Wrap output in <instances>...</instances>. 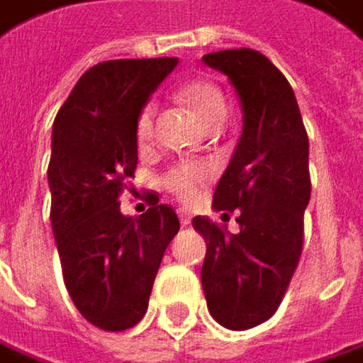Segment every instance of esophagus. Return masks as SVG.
Returning a JSON list of instances; mask_svg holds the SVG:
<instances>
[{
    "label": "esophagus",
    "instance_id": "obj_1",
    "mask_svg": "<svg viewBox=\"0 0 363 363\" xmlns=\"http://www.w3.org/2000/svg\"><path fill=\"white\" fill-rule=\"evenodd\" d=\"M179 218H181L182 226H189V224H191V218H193V216H191V212H189V210H179Z\"/></svg>",
    "mask_w": 363,
    "mask_h": 363
}]
</instances>
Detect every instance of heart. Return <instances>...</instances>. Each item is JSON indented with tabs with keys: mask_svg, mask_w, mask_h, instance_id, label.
Wrapping results in <instances>:
<instances>
[{
	"mask_svg": "<svg viewBox=\"0 0 363 363\" xmlns=\"http://www.w3.org/2000/svg\"><path fill=\"white\" fill-rule=\"evenodd\" d=\"M179 99L182 104L201 120L208 128L220 126L224 116H226V97L222 89L208 79H193L186 81L179 89ZM153 120H155V104L143 106V110L137 116V141L139 145H147L153 137ZM212 179V168L203 162H186V164H177L172 166L164 179L162 184L177 195L182 201H193L201 186L208 184Z\"/></svg>",
	"mask_w": 363,
	"mask_h": 363,
	"instance_id": "obj_1",
	"label": "heart"
}]
</instances>
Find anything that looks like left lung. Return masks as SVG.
<instances>
[{
    "mask_svg": "<svg viewBox=\"0 0 363 363\" xmlns=\"http://www.w3.org/2000/svg\"><path fill=\"white\" fill-rule=\"evenodd\" d=\"M203 62L235 86L243 133L214 193L222 216L239 212V233L206 216L193 218L208 245L201 284L216 322L247 330L279 310L301 257L310 141L291 84L264 53L224 50Z\"/></svg>",
    "mask_w": 363,
    "mask_h": 363,
    "instance_id": "left-lung-1",
    "label": "left lung"
}]
</instances>
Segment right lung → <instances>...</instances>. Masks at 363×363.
<instances>
[{
	"label": "right lung",
	"mask_w": 363,
	"mask_h": 363,
	"mask_svg": "<svg viewBox=\"0 0 363 363\" xmlns=\"http://www.w3.org/2000/svg\"><path fill=\"white\" fill-rule=\"evenodd\" d=\"M177 64L179 57L101 62L53 120L48 181L62 274L84 320L108 333L145 315L164 251L181 228L157 195L137 218L122 214L118 201L137 170V116Z\"/></svg>",
	"instance_id": "1"
}]
</instances>
